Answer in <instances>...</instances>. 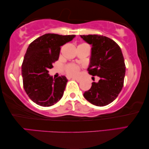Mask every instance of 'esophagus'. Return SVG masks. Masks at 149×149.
<instances>
[{"instance_id": "1", "label": "esophagus", "mask_w": 149, "mask_h": 149, "mask_svg": "<svg viewBox=\"0 0 149 149\" xmlns=\"http://www.w3.org/2000/svg\"><path fill=\"white\" fill-rule=\"evenodd\" d=\"M72 80H76V81L78 82H80V81H81V79H79V78H72Z\"/></svg>"}]
</instances>
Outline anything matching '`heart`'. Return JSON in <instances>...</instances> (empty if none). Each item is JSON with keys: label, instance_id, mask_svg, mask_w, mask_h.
Wrapping results in <instances>:
<instances>
[{"label": "heart", "instance_id": "b5f03b06", "mask_svg": "<svg viewBox=\"0 0 149 149\" xmlns=\"http://www.w3.org/2000/svg\"><path fill=\"white\" fill-rule=\"evenodd\" d=\"M80 67L76 64L69 63L65 66V71L68 76L77 77L79 74Z\"/></svg>", "mask_w": 149, "mask_h": 149}]
</instances>
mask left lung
<instances>
[{
	"instance_id": "left-lung-1",
	"label": "left lung",
	"mask_w": 149,
	"mask_h": 149,
	"mask_svg": "<svg viewBox=\"0 0 149 149\" xmlns=\"http://www.w3.org/2000/svg\"><path fill=\"white\" fill-rule=\"evenodd\" d=\"M80 37L92 45L88 71L92 76L100 77L98 82H92L84 97L95 106H106L116 100L123 86L126 67L121 49L118 43L106 36Z\"/></svg>"
}]
</instances>
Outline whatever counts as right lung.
Listing matches in <instances>:
<instances>
[{"label": "right lung", "instance_id": "obj_1", "mask_svg": "<svg viewBox=\"0 0 149 149\" xmlns=\"http://www.w3.org/2000/svg\"><path fill=\"white\" fill-rule=\"evenodd\" d=\"M74 37L46 33L33 41L27 49L22 65L23 86L29 97L39 106H53L63 97L67 79L61 76L53 79L49 70L58 60L61 46Z\"/></svg>", "mask_w": 149, "mask_h": 149}]
</instances>
